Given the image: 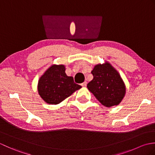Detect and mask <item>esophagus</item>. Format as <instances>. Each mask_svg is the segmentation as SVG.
Masks as SVG:
<instances>
[{"mask_svg": "<svg viewBox=\"0 0 155 155\" xmlns=\"http://www.w3.org/2000/svg\"><path fill=\"white\" fill-rule=\"evenodd\" d=\"M87 84V83L86 81H85V82H84V83H83L81 84V86L82 87H86Z\"/></svg>", "mask_w": 155, "mask_h": 155, "instance_id": "34e87169", "label": "esophagus"}]
</instances>
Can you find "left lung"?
Listing matches in <instances>:
<instances>
[{"instance_id":"8db88e82","label":"left lung","mask_w":155,"mask_h":155,"mask_svg":"<svg viewBox=\"0 0 155 155\" xmlns=\"http://www.w3.org/2000/svg\"><path fill=\"white\" fill-rule=\"evenodd\" d=\"M93 79L87 88L97 99L106 107L118 105L124 98L126 88L120 74L112 65L106 62L94 66L91 71Z\"/></svg>"}]
</instances>
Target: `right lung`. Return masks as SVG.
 <instances>
[{
    "mask_svg": "<svg viewBox=\"0 0 155 155\" xmlns=\"http://www.w3.org/2000/svg\"><path fill=\"white\" fill-rule=\"evenodd\" d=\"M81 86L76 84L73 77L65 73L64 65H52L40 78L38 91L46 103L57 104L70 97Z\"/></svg>",
    "mask_w": 155,
    "mask_h": 155,
    "instance_id": "1",
    "label": "right lung"
}]
</instances>
